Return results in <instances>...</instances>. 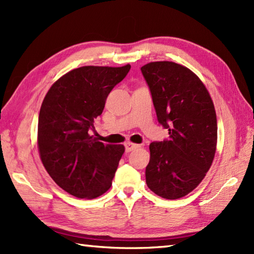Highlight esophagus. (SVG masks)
<instances>
[{
	"label": "esophagus",
	"instance_id": "34e87169",
	"mask_svg": "<svg viewBox=\"0 0 254 254\" xmlns=\"http://www.w3.org/2000/svg\"><path fill=\"white\" fill-rule=\"evenodd\" d=\"M124 145H126V152H127V153L131 152V150L136 149V148H138L139 146H141V145L135 144V143H132V142H127Z\"/></svg>",
	"mask_w": 254,
	"mask_h": 254
}]
</instances>
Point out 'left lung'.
Here are the masks:
<instances>
[{"label": "left lung", "mask_w": 254, "mask_h": 254, "mask_svg": "<svg viewBox=\"0 0 254 254\" xmlns=\"http://www.w3.org/2000/svg\"><path fill=\"white\" fill-rule=\"evenodd\" d=\"M153 97L158 122L169 139L149 145L147 187L157 195L177 199L192 192L213 164L217 119L207 88L190 68L170 61L141 67Z\"/></svg>", "instance_id": "left-lung-1"}]
</instances>
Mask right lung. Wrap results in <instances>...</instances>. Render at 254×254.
<instances>
[{"label":"right lung","mask_w":254,"mask_h":254,"mask_svg":"<svg viewBox=\"0 0 254 254\" xmlns=\"http://www.w3.org/2000/svg\"><path fill=\"white\" fill-rule=\"evenodd\" d=\"M130 68V64L74 68L53 83L42 101L37 135L40 159L53 181L73 196L96 198L112 185L126 148L99 142L89 130Z\"/></svg>","instance_id":"right-lung-1"}]
</instances>
